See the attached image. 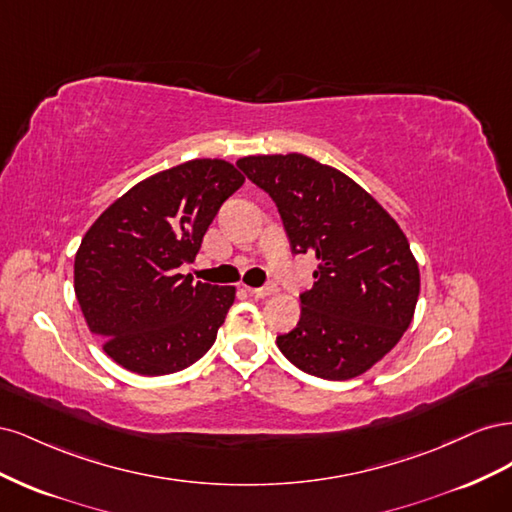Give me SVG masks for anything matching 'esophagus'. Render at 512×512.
<instances>
[{
	"label": "esophagus",
	"mask_w": 512,
	"mask_h": 512,
	"mask_svg": "<svg viewBox=\"0 0 512 512\" xmlns=\"http://www.w3.org/2000/svg\"><path fill=\"white\" fill-rule=\"evenodd\" d=\"M247 292H250L252 297H256V299H265V297H269V294L275 292V288H273V286H265V288H247Z\"/></svg>",
	"instance_id": "obj_1"
}]
</instances>
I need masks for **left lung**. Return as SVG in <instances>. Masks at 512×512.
<instances>
[{
  "label": "left lung",
  "instance_id": "obj_1",
  "mask_svg": "<svg viewBox=\"0 0 512 512\" xmlns=\"http://www.w3.org/2000/svg\"><path fill=\"white\" fill-rule=\"evenodd\" d=\"M280 211L292 254H314V288L277 348L305 374H365L410 327L421 275L404 230L342 170L303 153L237 162Z\"/></svg>",
  "mask_w": 512,
  "mask_h": 512
}]
</instances>
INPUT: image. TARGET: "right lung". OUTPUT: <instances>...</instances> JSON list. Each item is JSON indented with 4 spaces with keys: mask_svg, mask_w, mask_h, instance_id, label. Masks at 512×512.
I'll return each mask as SVG.
<instances>
[{
    "mask_svg": "<svg viewBox=\"0 0 512 512\" xmlns=\"http://www.w3.org/2000/svg\"><path fill=\"white\" fill-rule=\"evenodd\" d=\"M245 177L226 160H190L136 183L91 224L74 258V292L89 331L141 376L175 374L218 337L235 286L192 282L209 224Z\"/></svg>",
    "mask_w": 512,
    "mask_h": 512,
    "instance_id": "1",
    "label": "right lung"
}]
</instances>
